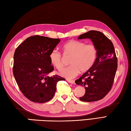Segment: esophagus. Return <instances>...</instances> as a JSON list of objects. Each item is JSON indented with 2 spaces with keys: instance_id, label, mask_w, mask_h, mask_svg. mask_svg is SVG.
<instances>
[{
  "instance_id": "1",
  "label": "esophagus",
  "mask_w": 131,
  "mask_h": 131,
  "mask_svg": "<svg viewBox=\"0 0 131 131\" xmlns=\"http://www.w3.org/2000/svg\"><path fill=\"white\" fill-rule=\"evenodd\" d=\"M67 81H68L70 83V84H75V82H74V80H67Z\"/></svg>"
}]
</instances>
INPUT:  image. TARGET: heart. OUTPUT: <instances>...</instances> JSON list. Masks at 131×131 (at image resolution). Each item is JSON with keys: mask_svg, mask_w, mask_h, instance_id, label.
<instances>
[{"mask_svg": "<svg viewBox=\"0 0 131 131\" xmlns=\"http://www.w3.org/2000/svg\"><path fill=\"white\" fill-rule=\"evenodd\" d=\"M64 54L70 56L71 65L61 71L60 74L68 78L75 77L79 72L85 73L91 68L96 62L97 49L93 43L86 44L82 41L71 40L63 46ZM51 63L60 70L63 66V57L57 50L53 49L49 54Z\"/></svg>", "mask_w": 131, "mask_h": 131, "instance_id": "1", "label": "heart"}]
</instances>
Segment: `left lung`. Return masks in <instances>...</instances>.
<instances>
[{
    "mask_svg": "<svg viewBox=\"0 0 131 131\" xmlns=\"http://www.w3.org/2000/svg\"><path fill=\"white\" fill-rule=\"evenodd\" d=\"M89 38L97 49V59L93 66L75 84L85 86V93L80 100L92 102L103 99L112 86L117 68V59L112 42L103 33L90 30L80 35L78 39Z\"/></svg>",
    "mask_w": 131,
    "mask_h": 131,
    "instance_id": "8db88e82",
    "label": "left lung"
}]
</instances>
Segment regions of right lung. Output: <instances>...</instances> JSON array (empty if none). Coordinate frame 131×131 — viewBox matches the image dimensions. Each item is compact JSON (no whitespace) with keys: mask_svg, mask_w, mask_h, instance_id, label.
<instances>
[{"mask_svg":"<svg viewBox=\"0 0 131 131\" xmlns=\"http://www.w3.org/2000/svg\"><path fill=\"white\" fill-rule=\"evenodd\" d=\"M61 40L34 35L27 38L16 49L13 74L23 95L34 103L50 100L56 91L57 83L65 78L49 77L54 70L49 54Z\"/></svg>","mask_w":131,"mask_h":131,"instance_id":"right-lung-1","label":"right lung"}]
</instances>
